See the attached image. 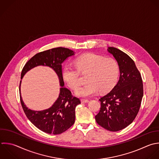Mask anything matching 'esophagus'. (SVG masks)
<instances>
[{
  "instance_id": "1",
  "label": "esophagus",
  "mask_w": 159,
  "mask_h": 159,
  "mask_svg": "<svg viewBox=\"0 0 159 159\" xmlns=\"http://www.w3.org/2000/svg\"><path fill=\"white\" fill-rule=\"evenodd\" d=\"M81 101L82 103H86V102H89V100L86 99H81Z\"/></svg>"
}]
</instances>
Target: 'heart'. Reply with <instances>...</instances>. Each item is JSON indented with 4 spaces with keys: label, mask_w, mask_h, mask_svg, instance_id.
I'll use <instances>...</instances> for the list:
<instances>
[{
    "label": "heart",
    "mask_w": 159,
    "mask_h": 159,
    "mask_svg": "<svg viewBox=\"0 0 159 159\" xmlns=\"http://www.w3.org/2000/svg\"><path fill=\"white\" fill-rule=\"evenodd\" d=\"M75 63L76 68L70 65L64 66L62 76L67 85L76 90L80 86V73L88 74L87 84L76 91L80 97H89L100 91L105 93L115 86L119 74V66L116 60L111 58L89 53L77 58Z\"/></svg>",
    "instance_id": "obj_1"
}]
</instances>
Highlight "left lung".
<instances>
[{
	"mask_svg": "<svg viewBox=\"0 0 159 159\" xmlns=\"http://www.w3.org/2000/svg\"><path fill=\"white\" fill-rule=\"evenodd\" d=\"M119 66L120 77L111 91L101 98V108L95 116L96 122L112 132L120 130L130 124L139 111L143 97V83L133 60L126 53L108 47Z\"/></svg>",
	"mask_w": 159,
	"mask_h": 159,
	"instance_id": "1",
	"label": "left lung"
}]
</instances>
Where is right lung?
Segmentation results:
<instances>
[{
    "label": "right lung",
    "mask_w": 159,
    "mask_h": 159,
    "mask_svg": "<svg viewBox=\"0 0 159 159\" xmlns=\"http://www.w3.org/2000/svg\"><path fill=\"white\" fill-rule=\"evenodd\" d=\"M74 52L66 48L58 47L40 52L31 58L25 65L21 73V79L30 70L43 65L52 68L57 74L60 86L58 99L50 108L36 111L24 104L20 94V102L24 111L30 121L38 129L48 134H60L70 127L75 121V108L81 103L79 98L72 95L71 92L64 87L62 76V63L68 57L74 55Z\"/></svg>",
    "instance_id": "1"
}]
</instances>
